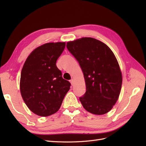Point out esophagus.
Instances as JSON below:
<instances>
[{
	"label": "esophagus",
	"instance_id": "1",
	"mask_svg": "<svg viewBox=\"0 0 146 146\" xmlns=\"http://www.w3.org/2000/svg\"><path fill=\"white\" fill-rule=\"evenodd\" d=\"M70 83H71V85H74V79H73V78H72L71 80H70Z\"/></svg>",
	"mask_w": 146,
	"mask_h": 146
}]
</instances>
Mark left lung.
<instances>
[{"mask_svg":"<svg viewBox=\"0 0 146 146\" xmlns=\"http://www.w3.org/2000/svg\"><path fill=\"white\" fill-rule=\"evenodd\" d=\"M66 47L78 61L86 91L80 100L86 111L101 115L117 102L122 86V73L110 48L98 39L82 38L67 42Z\"/></svg>","mask_w":146,"mask_h":146,"instance_id":"8db88e82","label":"left lung"}]
</instances>
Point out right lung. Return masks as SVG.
Returning a JSON list of instances; mask_svg holds the SVG:
<instances>
[{
  "label": "right lung",
  "mask_w": 146,
  "mask_h": 146,
  "mask_svg": "<svg viewBox=\"0 0 146 146\" xmlns=\"http://www.w3.org/2000/svg\"><path fill=\"white\" fill-rule=\"evenodd\" d=\"M65 42H49L31 53L22 69L20 90L28 108L40 116H48L60 109L70 83L62 77L56 62Z\"/></svg>",
  "instance_id": "obj_1"
}]
</instances>
